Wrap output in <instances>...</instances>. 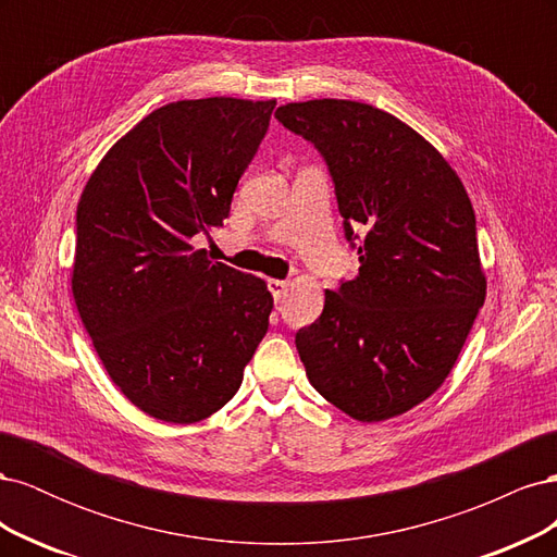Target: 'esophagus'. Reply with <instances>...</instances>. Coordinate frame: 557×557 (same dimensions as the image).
<instances>
[{
	"label": "esophagus",
	"mask_w": 557,
	"mask_h": 557,
	"mask_svg": "<svg viewBox=\"0 0 557 557\" xmlns=\"http://www.w3.org/2000/svg\"><path fill=\"white\" fill-rule=\"evenodd\" d=\"M267 288L272 293V297L278 301L285 293H288V281H278V278H269L267 281Z\"/></svg>",
	"instance_id": "esophagus-1"
}]
</instances>
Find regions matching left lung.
Masks as SVG:
<instances>
[{
    "label": "left lung",
    "instance_id": "1",
    "mask_svg": "<svg viewBox=\"0 0 557 557\" xmlns=\"http://www.w3.org/2000/svg\"><path fill=\"white\" fill-rule=\"evenodd\" d=\"M276 121L325 160L360 274L325 290L295 346L315 391L362 423L425 401L485 299L465 185L418 132L376 107L311 99Z\"/></svg>",
    "mask_w": 557,
    "mask_h": 557
}]
</instances>
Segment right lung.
<instances>
[{"label": "right lung", "instance_id": "add662e5", "mask_svg": "<svg viewBox=\"0 0 557 557\" xmlns=\"http://www.w3.org/2000/svg\"><path fill=\"white\" fill-rule=\"evenodd\" d=\"M276 102L209 97L156 109L117 141L76 209L72 290L111 381L164 423L239 391L269 327L262 278L195 250L230 215Z\"/></svg>", "mask_w": 557, "mask_h": 557}]
</instances>
